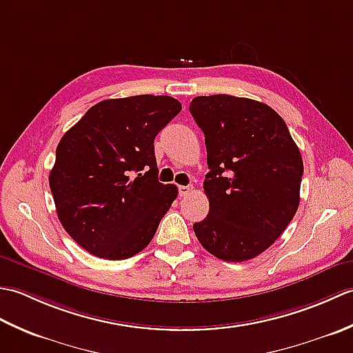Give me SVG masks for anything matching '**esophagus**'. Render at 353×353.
Segmentation results:
<instances>
[{"mask_svg": "<svg viewBox=\"0 0 353 353\" xmlns=\"http://www.w3.org/2000/svg\"><path fill=\"white\" fill-rule=\"evenodd\" d=\"M191 190H192V186H190V185H186V186H179V196L181 197H185V196H188V194L191 192Z\"/></svg>", "mask_w": 353, "mask_h": 353, "instance_id": "34e87169", "label": "esophagus"}]
</instances>
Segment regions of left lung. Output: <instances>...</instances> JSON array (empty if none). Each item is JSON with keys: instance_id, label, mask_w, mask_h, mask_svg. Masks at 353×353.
Returning a JSON list of instances; mask_svg holds the SVG:
<instances>
[{"instance_id": "obj_1", "label": "left lung", "mask_w": 353, "mask_h": 353, "mask_svg": "<svg viewBox=\"0 0 353 353\" xmlns=\"http://www.w3.org/2000/svg\"><path fill=\"white\" fill-rule=\"evenodd\" d=\"M190 112L205 133L209 214L194 223L205 249L223 261L258 256L282 235L301 201L302 156L277 112L219 94L196 97Z\"/></svg>"}]
</instances>
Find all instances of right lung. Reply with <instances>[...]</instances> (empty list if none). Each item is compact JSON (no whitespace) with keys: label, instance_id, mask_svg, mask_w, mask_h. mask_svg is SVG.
<instances>
[{"label":"right lung","instance_id":"1","mask_svg":"<svg viewBox=\"0 0 353 353\" xmlns=\"http://www.w3.org/2000/svg\"><path fill=\"white\" fill-rule=\"evenodd\" d=\"M182 104L167 95L103 100L56 148L50 190L63 229L94 256L144 250L177 197L157 181L154 138Z\"/></svg>","mask_w":353,"mask_h":353}]
</instances>
